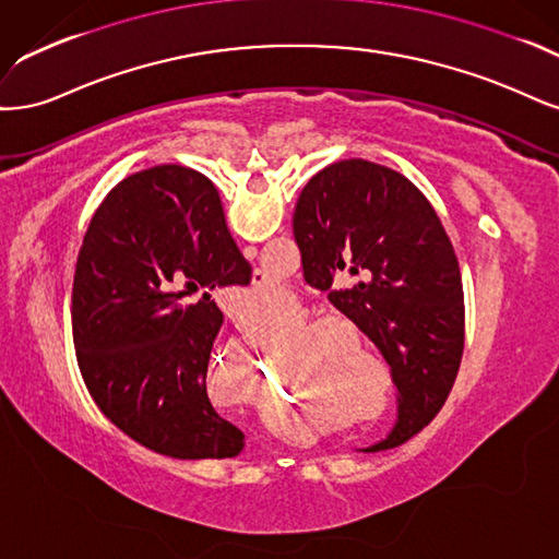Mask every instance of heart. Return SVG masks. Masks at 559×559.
Listing matches in <instances>:
<instances>
[{
	"label": "heart",
	"instance_id": "1",
	"mask_svg": "<svg viewBox=\"0 0 559 559\" xmlns=\"http://www.w3.org/2000/svg\"><path fill=\"white\" fill-rule=\"evenodd\" d=\"M248 309H246V320L248 325H253L258 318H266L274 316L276 311H283L290 306V297H287L283 285H264L262 290H253L248 293ZM332 328H316L309 336H306V344H322V341H332ZM311 355H322L320 348H316V353Z\"/></svg>",
	"mask_w": 559,
	"mask_h": 559
}]
</instances>
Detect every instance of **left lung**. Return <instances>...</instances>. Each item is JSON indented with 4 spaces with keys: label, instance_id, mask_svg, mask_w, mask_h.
Here are the masks:
<instances>
[{
    "label": "left lung",
    "instance_id": "8db88e82",
    "mask_svg": "<svg viewBox=\"0 0 559 559\" xmlns=\"http://www.w3.org/2000/svg\"><path fill=\"white\" fill-rule=\"evenodd\" d=\"M293 229L306 283L330 290L400 390L397 425L367 453L404 443L445 404L464 350L460 264L437 211L400 171L341 159L304 186ZM338 273L368 281L332 292Z\"/></svg>",
    "mask_w": 559,
    "mask_h": 559
}]
</instances>
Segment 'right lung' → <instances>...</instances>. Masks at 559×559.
Here are the masks:
<instances>
[{"label": "right lung", "instance_id": "add662e5", "mask_svg": "<svg viewBox=\"0 0 559 559\" xmlns=\"http://www.w3.org/2000/svg\"><path fill=\"white\" fill-rule=\"evenodd\" d=\"M218 190L159 165L120 181L83 237L71 328L90 397L120 431L176 460L234 457L243 431L209 402L223 313L213 293L248 285Z\"/></svg>", "mask_w": 559, "mask_h": 559}]
</instances>
